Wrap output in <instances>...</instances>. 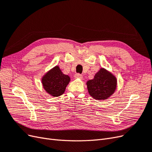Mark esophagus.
Returning <instances> with one entry per match:
<instances>
[{"label":"esophagus","mask_w":152,"mask_h":152,"mask_svg":"<svg viewBox=\"0 0 152 152\" xmlns=\"http://www.w3.org/2000/svg\"><path fill=\"white\" fill-rule=\"evenodd\" d=\"M74 77L75 79H83V76H82L80 73H76L74 75Z\"/></svg>","instance_id":"obj_1"}]
</instances>
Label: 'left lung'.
I'll return each instance as SVG.
<instances>
[{"label":"left lung","instance_id":"obj_1","mask_svg":"<svg viewBox=\"0 0 152 152\" xmlns=\"http://www.w3.org/2000/svg\"><path fill=\"white\" fill-rule=\"evenodd\" d=\"M89 94L96 99H106L115 91L117 80L112 74L104 68L96 73L93 80L87 82Z\"/></svg>","mask_w":152,"mask_h":152}]
</instances>
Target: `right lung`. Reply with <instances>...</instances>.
I'll use <instances>...</instances> for the list:
<instances>
[{"label":"right lung","instance_id":"1","mask_svg":"<svg viewBox=\"0 0 152 152\" xmlns=\"http://www.w3.org/2000/svg\"><path fill=\"white\" fill-rule=\"evenodd\" d=\"M70 79L63 74L58 66H55L42 78V84L46 92L53 96L62 95Z\"/></svg>","mask_w":152,"mask_h":152}]
</instances>
